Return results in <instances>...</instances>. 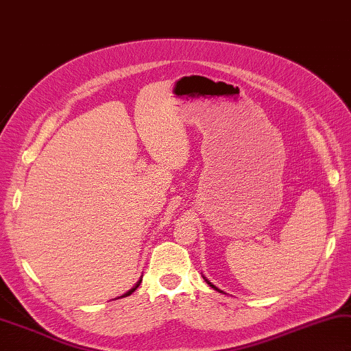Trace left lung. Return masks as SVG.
I'll return each mask as SVG.
<instances>
[{
    "instance_id": "left-lung-1",
    "label": "left lung",
    "mask_w": 351,
    "mask_h": 351,
    "mask_svg": "<svg viewBox=\"0 0 351 351\" xmlns=\"http://www.w3.org/2000/svg\"><path fill=\"white\" fill-rule=\"evenodd\" d=\"M203 278H204V276H203ZM204 281H206V282H208V284H209V286H210V287H213V289H215V290H218V289H217V287H215V286H214V284H210V282H209V281H208V280H206V278H204Z\"/></svg>"
}]
</instances>
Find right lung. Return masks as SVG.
Wrapping results in <instances>:
<instances>
[{
	"label": "right lung",
	"instance_id": "add662e5",
	"mask_svg": "<svg viewBox=\"0 0 351 351\" xmlns=\"http://www.w3.org/2000/svg\"><path fill=\"white\" fill-rule=\"evenodd\" d=\"M141 281H142V280H138V281H137V284H136V286H134L133 289H131V290H128V292H127V293H125V295H122V296H121V298H125V296H130L131 293H133V292H134V290H136V289L138 287V284H141Z\"/></svg>",
	"mask_w": 351,
	"mask_h": 351
}]
</instances>
